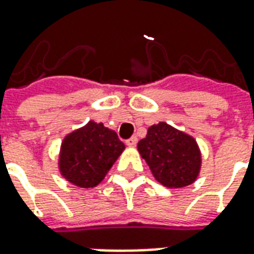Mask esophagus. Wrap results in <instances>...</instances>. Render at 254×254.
Wrapping results in <instances>:
<instances>
[{
  "instance_id": "1",
  "label": "esophagus",
  "mask_w": 254,
  "mask_h": 254,
  "mask_svg": "<svg viewBox=\"0 0 254 254\" xmlns=\"http://www.w3.org/2000/svg\"><path fill=\"white\" fill-rule=\"evenodd\" d=\"M136 144H137V137L136 136H132V137L127 140V145H129V147H134Z\"/></svg>"
}]
</instances>
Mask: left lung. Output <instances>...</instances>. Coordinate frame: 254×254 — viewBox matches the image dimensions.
I'll list each match as a JSON object with an SVG mask.
<instances>
[{
  "instance_id": "1",
  "label": "left lung",
  "mask_w": 254,
  "mask_h": 254,
  "mask_svg": "<svg viewBox=\"0 0 254 254\" xmlns=\"http://www.w3.org/2000/svg\"><path fill=\"white\" fill-rule=\"evenodd\" d=\"M137 148L162 185L182 188L197 178L201 155L194 138L166 122L148 127L147 136L138 141Z\"/></svg>"
}]
</instances>
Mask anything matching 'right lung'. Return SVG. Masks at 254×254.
<instances>
[{
    "mask_svg": "<svg viewBox=\"0 0 254 254\" xmlns=\"http://www.w3.org/2000/svg\"><path fill=\"white\" fill-rule=\"evenodd\" d=\"M125 145L116 132L89 121L65 137L60 156L63 176L80 188L96 187L110 170Z\"/></svg>",
    "mask_w": 254,
    "mask_h": 254,
    "instance_id": "add662e5",
    "label": "right lung"
}]
</instances>
